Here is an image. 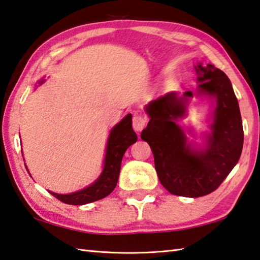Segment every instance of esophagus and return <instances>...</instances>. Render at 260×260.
<instances>
[{
  "mask_svg": "<svg viewBox=\"0 0 260 260\" xmlns=\"http://www.w3.org/2000/svg\"><path fill=\"white\" fill-rule=\"evenodd\" d=\"M146 123H147L146 117L140 115V114L135 115L134 119H132V126H134V129L137 132H140L141 130H143L146 126Z\"/></svg>",
  "mask_w": 260,
  "mask_h": 260,
  "instance_id": "1",
  "label": "esophagus"
}]
</instances>
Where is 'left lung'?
<instances>
[{
    "label": "left lung",
    "instance_id": "obj_1",
    "mask_svg": "<svg viewBox=\"0 0 260 260\" xmlns=\"http://www.w3.org/2000/svg\"><path fill=\"white\" fill-rule=\"evenodd\" d=\"M199 95L216 99L212 132L204 149L187 144L178 121L187 113L192 92L182 97L168 92L146 106L150 120L141 132L154 155L155 169L163 187L170 193L197 198L216 190L236 166L243 147V128L239 103L231 81L212 64L194 67Z\"/></svg>",
    "mask_w": 260,
    "mask_h": 260
}]
</instances>
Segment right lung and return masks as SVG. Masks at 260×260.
<instances>
[{
  "mask_svg": "<svg viewBox=\"0 0 260 260\" xmlns=\"http://www.w3.org/2000/svg\"><path fill=\"white\" fill-rule=\"evenodd\" d=\"M131 119L132 115L128 114L111 130L106 146L104 169L100 178L94 183L69 194H60L52 191H48V192L68 205H85L109 196L116 187L121 170V161L125 150L138 139L136 132L132 129Z\"/></svg>",
  "mask_w": 260,
  "mask_h": 260,
  "instance_id": "right-lung-1",
  "label": "right lung"
}]
</instances>
